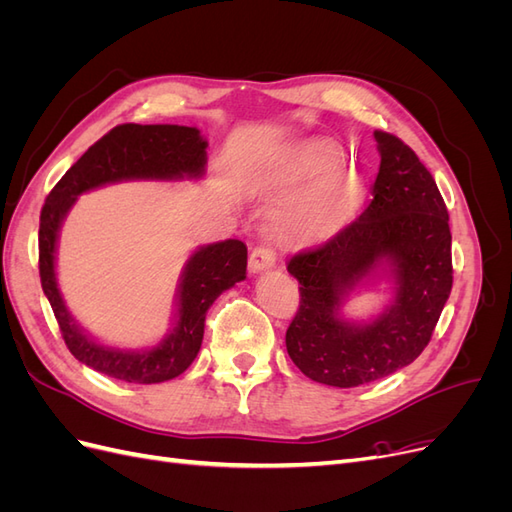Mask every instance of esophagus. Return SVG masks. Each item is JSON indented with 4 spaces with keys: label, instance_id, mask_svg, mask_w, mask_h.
<instances>
[{
    "label": "esophagus",
    "instance_id": "obj_1",
    "mask_svg": "<svg viewBox=\"0 0 512 512\" xmlns=\"http://www.w3.org/2000/svg\"><path fill=\"white\" fill-rule=\"evenodd\" d=\"M275 260H277V256L273 252V247L258 245V247H254L252 254H250V271L252 273L267 271V269L275 267Z\"/></svg>",
    "mask_w": 512,
    "mask_h": 512
}]
</instances>
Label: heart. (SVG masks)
I'll return each mask as SVG.
<instances>
[{"label": "heart", "mask_w": 512, "mask_h": 512, "mask_svg": "<svg viewBox=\"0 0 512 512\" xmlns=\"http://www.w3.org/2000/svg\"><path fill=\"white\" fill-rule=\"evenodd\" d=\"M363 188L352 179L339 177L329 181L307 200L301 218L299 230L305 237H327L339 226H344L356 207L361 205Z\"/></svg>", "instance_id": "obj_1"}]
</instances>
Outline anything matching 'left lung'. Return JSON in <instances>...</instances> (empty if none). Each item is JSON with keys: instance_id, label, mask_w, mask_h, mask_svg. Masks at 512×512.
Instances as JSON below:
<instances>
[{"instance_id": "obj_1", "label": "left lung", "mask_w": 512, "mask_h": 512, "mask_svg": "<svg viewBox=\"0 0 512 512\" xmlns=\"http://www.w3.org/2000/svg\"><path fill=\"white\" fill-rule=\"evenodd\" d=\"M380 168L371 203L327 243L288 260L301 301L286 331L307 378L350 389L410 365L429 344L453 288L451 228L436 181L401 138L376 130ZM386 266L394 303L367 325L338 316L345 294Z\"/></svg>"}]
</instances>
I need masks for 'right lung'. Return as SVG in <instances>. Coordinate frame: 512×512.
Listing matches in <instances>:
<instances>
[{"mask_svg":"<svg viewBox=\"0 0 512 512\" xmlns=\"http://www.w3.org/2000/svg\"><path fill=\"white\" fill-rule=\"evenodd\" d=\"M207 141L188 126L123 123L104 134L76 160L46 196L40 213V282L68 350L87 367L132 384H156L181 376L203 344L207 309L237 282L245 280L247 247L237 239L196 250L183 269L177 294V322L158 346L132 352L108 348L83 333L66 309L55 277V250L61 222L79 194L126 179L203 177Z\"/></svg>","mask_w":512,"mask_h":512,"instance_id":"obj_1","label":"right lung"}]
</instances>
